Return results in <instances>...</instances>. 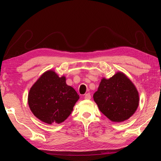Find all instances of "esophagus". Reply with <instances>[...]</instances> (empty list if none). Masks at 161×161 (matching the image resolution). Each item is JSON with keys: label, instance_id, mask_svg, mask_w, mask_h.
<instances>
[{"label": "esophagus", "instance_id": "obj_1", "mask_svg": "<svg viewBox=\"0 0 161 161\" xmlns=\"http://www.w3.org/2000/svg\"><path fill=\"white\" fill-rule=\"evenodd\" d=\"M85 98H86V99H91L90 94H85Z\"/></svg>", "mask_w": 161, "mask_h": 161}]
</instances>
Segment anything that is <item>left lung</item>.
Wrapping results in <instances>:
<instances>
[{"instance_id":"obj_1","label":"left lung","mask_w":161,"mask_h":161,"mask_svg":"<svg viewBox=\"0 0 161 161\" xmlns=\"http://www.w3.org/2000/svg\"><path fill=\"white\" fill-rule=\"evenodd\" d=\"M80 96L53 70L45 72L31 87L28 104L32 114L47 124H60L67 119Z\"/></svg>"}]
</instances>
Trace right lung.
<instances>
[{
  "mask_svg": "<svg viewBox=\"0 0 161 161\" xmlns=\"http://www.w3.org/2000/svg\"><path fill=\"white\" fill-rule=\"evenodd\" d=\"M93 97L101 112L111 121L116 122L130 118L139 102L137 89L121 72L108 80L103 78Z\"/></svg>",
  "mask_w": 161,
  "mask_h": 161,
  "instance_id": "1",
  "label": "right lung"
}]
</instances>
